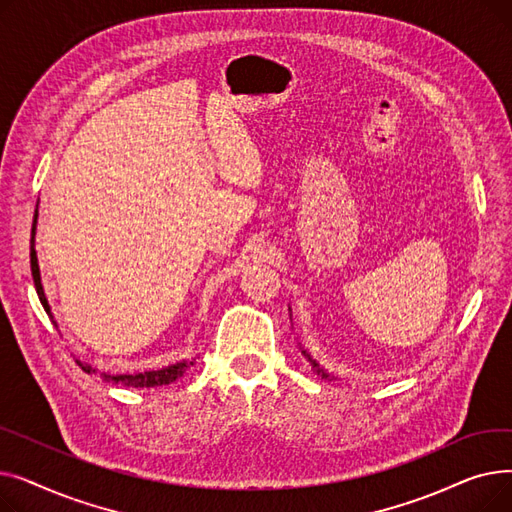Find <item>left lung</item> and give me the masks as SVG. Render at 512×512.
<instances>
[{"instance_id": "left-lung-1", "label": "left lung", "mask_w": 512, "mask_h": 512, "mask_svg": "<svg viewBox=\"0 0 512 512\" xmlns=\"http://www.w3.org/2000/svg\"><path fill=\"white\" fill-rule=\"evenodd\" d=\"M299 346H301V344H299ZM301 353L307 357V361L311 363V367H313V371H315L317 375H321V378H324V380H330V382H334V380H336L334 375H330V373H328L324 367H321V365H319V363H317V361H315V359H313V357H311V355L305 351V348H301Z\"/></svg>"}]
</instances>
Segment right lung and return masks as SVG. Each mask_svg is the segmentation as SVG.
Wrapping results in <instances>:
<instances>
[{"instance_id":"obj_1","label":"right lung","mask_w":512,"mask_h":512,"mask_svg":"<svg viewBox=\"0 0 512 512\" xmlns=\"http://www.w3.org/2000/svg\"><path fill=\"white\" fill-rule=\"evenodd\" d=\"M37 218H39V205L35 209V220H33V236H31V272H33V282H35V288H37V294H39V301L43 305V309L47 311L49 319L56 324V319H53V313H51V307L47 303V297H45V290H43V284H41V272H39V259H37V251H35V234H37ZM76 363L83 367L85 373H91V375H101V378L105 382H112V384H124V386H132V388H155V386H166V384H172L176 382L178 378H182V375L186 373V369L191 367L195 361H176L168 367H161V369H149V371H134V373H107V371H99L95 369L91 363H83L78 361Z\"/></svg>"}]
</instances>
